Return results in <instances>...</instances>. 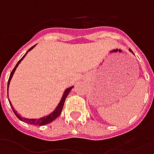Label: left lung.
I'll list each match as a JSON object with an SVG mask.
<instances>
[{
    "mask_svg": "<svg viewBox=\"0 0 154 154\" xmlns=\"http://www.w3.org/2000/svg\"><path fill=\"white\" fill-rule=\"evenodd\" d=\"M130 51H131V52H132V53H133V51H131V49H130Z\"/></svg>",
    "mask_w": 154,
    "mask_h": 154,
    "instance_id": "1",
    "label": "left lung"
}]
</instances>
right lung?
I'll use <instances>...</instances> for the list:
<instances>
[{"label": "right lung", "instance_id": "1", "mask_svg": "<svg viewBox=\"0 0 154 154\" xmlns=\"http://www.w3.org/2000/svg\"><path fill=\"white\" fill-rule=\"evenodd\" d=\"M36 45H34V46H32V48H29L28 51H27V52L24 55H23V57L20 59L19 61H18V63L16 64V66H14V68L13 69V70L11 71V75H10V78H9V80H8V84H7V91H8V88H9V85H10V83H11V78H12V76H13V75H14V71H15V69H16V68L18 67V66L20 65V63L21 62V60H23V58L25 57V56H26V54L29 52V51H31L32 48L35 47ZM74 87V86H72V87H69V88H66V90H65V92H64L63 95H62V97H61V99H60V103H59V104L57 105V106L56 107V109L54 110L53 112L51 113V114H49L48 116H43V117H41V118L39 119H28V118H25V117H21L19 114H17V112H16V111L14 110V106H12V104H11V102L10 100H9V103H10V105H11V108H12V110H13V112H14V113L15 114V116H17L18 118L20 119V121H22V122H25V123H28V124H30V125H47L48 124V123H50V122H53L55 119H57L59 116L60 115V113H61V111H62V109H63V106H64V103H65V101H66V97L68 96V94H69V92L71 91V89H72V88Z\"/></svg>", "mask_w": 154, "mask_h": 154}]
</instances>
